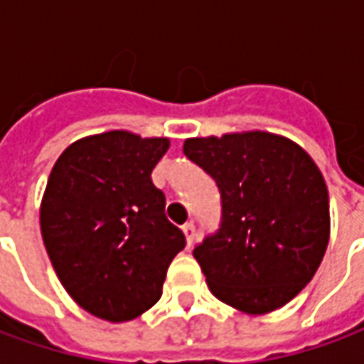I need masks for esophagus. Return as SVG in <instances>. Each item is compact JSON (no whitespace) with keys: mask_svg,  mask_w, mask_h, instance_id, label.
<instances>
[{"mask_svg":"<svg viewBox=\"0 0 364 364\" xmlns=\"http://www.w3.org/2000/svg\"><path fill=\"white\" fill-rule=\"evenodd\" d=\"M183 234L187 237V244H193V240H195V224H193V222H187V224L183 226Z\"/></svg>","mask_w":364,"mask_h":364,"instance_id":"34e87169","label":"esophagus"}]
</instances>
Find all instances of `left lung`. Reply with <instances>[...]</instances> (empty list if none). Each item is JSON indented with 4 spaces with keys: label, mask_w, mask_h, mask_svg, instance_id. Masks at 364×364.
Segmentation results:
<instances>
[{
    "label": "left lung",
    "mask_w": 364,
    "mask_h": 364,
    "mask_svg": "<svg viewBox=\"0 0 364 364\" xmlns=\"http://www.w3.org/2000/svg\"><path fill=\"white\" fill-rule=\"evenodd\" d=\"M183 154L220 189V228L193 252L210 292L252 316L290 302L329 242L328 187L314 159L261 130L189 138Z\"/></svg>",
    "instance_id": "8db88e82"
}]
</instances>
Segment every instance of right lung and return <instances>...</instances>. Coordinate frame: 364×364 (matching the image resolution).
<instances>
[{
    "mask_svg": "<svg viewBox=\"0 0 364 364\" xmlns=\"http://www.w3.org/2000/svg\"><path fill=\"white\" fill-rule=\"evenodd\" d=\"M167 148V138L111 130L68 146L52 167L41 205L44 247L68 294L101 320H134L156 304L185 247L151 183Z\"/></svg>",
    "mask_w": 364,
    "mask_h": 364,
    "instance_id": "1",
    "label": "right lung"
}]
</instances>
